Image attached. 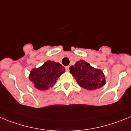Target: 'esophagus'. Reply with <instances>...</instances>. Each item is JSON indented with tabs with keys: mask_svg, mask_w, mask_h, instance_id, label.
<instances>
[{
	"mask_svg": "<svg viewBox=\"0 0 131 131\" xmlns=\"http://www.w3.org/2000/svg\"><path fill=\"white\" fill-rule=\"evenodd\" d=\"M65 69H66V70H67V72H68L70 70V67L69 66H67V67H65Z\"/></svg>",
	"mask_w": 131,
	"mask_h": 131,
	"instance_id": "34e87169",
	"label": "esophagus"
}]
</instances>
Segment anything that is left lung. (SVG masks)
<instances>
[{"instance_id": "1", "label": "left lung", "mask_w": 131, "mask_h": 131, "mask_svg": "<svg viewBox=\"0 0 131 131\" xmlns=\"http://www.w3.org/2000/svg\"><path fill=\"white\" fill-rule=\"evenodd\" d=\"M70 72L79 86L89 90L99 89L105 84V78L101 70L91 67L83 60L70 67Z\"/></svg>"}]
</instances>
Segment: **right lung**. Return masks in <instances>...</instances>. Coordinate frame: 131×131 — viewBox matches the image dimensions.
<instances>
[{"label":"right lung","instance_id":"1","mask_svg":"<svg viewBox=\"0 0 131 131\" xmlns=\"http://www.w3.org/2000/svg\"><path fill=\"white\" fill-rule=\"evenodd\" d=\"M65 72V68L59 63L47 61L41 67L34 68L30 72L29 79L34 87L39 90H46L54 85L57 78Z\"/></svg>","mask_w":131,"mask_h":131}]
</instances>
